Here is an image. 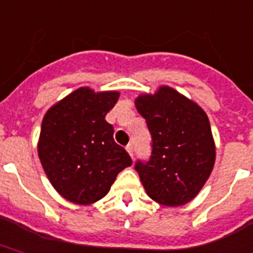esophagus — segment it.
I'll return each mask as SVG.
<instances>
[{
  "label": "esophagus",
  "instance_id": "obj_1",
  "mask_svg": "<svg viewBox=\"0 0 253 253\" xmlns=\"http://www.w3.org/2000/svg\"><path fill=\"white\" fill-rule=\"evenodd\" d=\"M126 151L128 152V155H130L131 158L134 157V150H132V144H127V147H126Z\"/></svg>",
  "mask_w": 253,
  "mask_h": 253
}]
</instances>
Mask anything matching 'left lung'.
Here are the masks:
<instances>
[{"label": "left lung", "mask_w": 253, "mask_h": 253, "mask_svg": "<svg viewBox=\"0 0 253 253\" xmlns=\"http://www.w3.org/2000/svg\"><path fill=\"white\" fill-rule=\"evenodd\" d=\"M135 107L152 138L150 161L135 165L144 190L159 204L184 206L203 188L216 159L207 114L166 84L136 96Z\"/></svg>", "instance_id": "obj_1"}]
</instances>
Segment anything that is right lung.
I'll return each mask as SVG.
<instances>
[{
    "instance_id": "add662e5",
    "label": "right lung",
    "mask_w": 253,
    "mask_h": 253,
    "mask_svg": "<svg viewBox=\"0 0 253 253\" xmlns=\"http://www.w3.org/2000/svg\"><path fill=\"white\" fill-rule=\"evenodd\" d=\"M118 98L119 91L80 87L42 119L38 157L54 190L71 203L87 206L105 198L117 175L132 165L105 119Z\"/></svg>"
}]
</instances>
